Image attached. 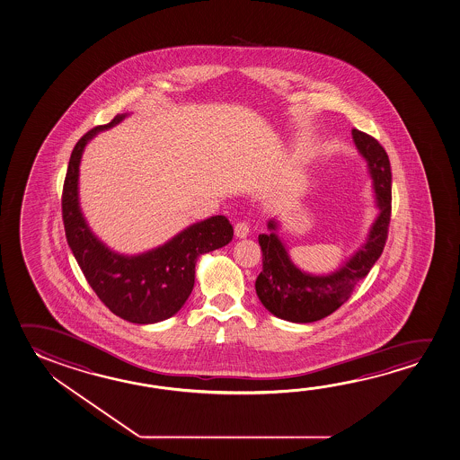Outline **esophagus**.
Masks as SVG:
<instances>
[{
	"instance_id": "esophagus-1",
	"label": "esophagus",
	"mask_w": 460,
	"mask_h": 460,
	"mask_svg": "<svg viewBox=\"0 0 460 460\" xmlns=\"http://www.w3.org/2000/svg\"><path fill=\"white\" fill-rule=\"evenodd\" d=\"M234 234L236 238H246L249 234V226L246 222H238L234 224Z\"/></svg>"
}]
</instances>
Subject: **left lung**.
<instances>
[{
    "label": "left lung",
    "instance_id": "8db88e82",
    "mask_svg": "<svg viewBox=\"0 0 460 460\" xmlns=\"http://www.w3.org/2000/svg\"><path fill=\"white\" fill-rule=\"evenodd\" d=\"M351 136L358 152L367 163L379 216L374 220L365 244L341 269L328 275L300 270L277 234V220H269V234H259L263 265L255 279V292L262 305L281 320L314 323L336 312L349 300L355 286L369 273L385 246L392 214V171L388 155L366 132L351 129Z\"/></svg>",
    "mask_w": 460,
    "mask_h": 460
}]
</instances>
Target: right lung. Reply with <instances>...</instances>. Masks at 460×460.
<instances>
[{"instance_id": "right-lung-1", "label": "right lung", "mask_w": 460, "mask_h": 460, "mask_svg": "<svg viewBox=\"0 0 460 460\" xmlns=\"http://www.w3.org/2000/svg\"><path fill=\"white\" fill-rule=\"evenodd\" d=\"M126 117L128 113L117 115L110 123L95 126L76 142L62 191V219L68 246L97 297L123 320L152 324L182 308L195 285L198 257L228 244L234 226L226 216H212L137 255L118 254L93 234L78 197L81 156L89 140Z\"/></svg>"}]
</instances>
